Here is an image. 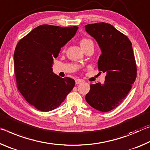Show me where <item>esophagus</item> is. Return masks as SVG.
I'll return each mask as SVG.
<instances>
[{"mask_svg": "<svg viewBox=\"0 0 150 150\" xmlns=\"http://www.w3.org/2000/svg\"><path fill=\"white\" fill-rule=\"evenodd\" d=\"M84 82V81L81 79H76V84H82V83Z\"/></svg>", "mask_w": 150, "mask_h": 150, "instance_id": "34e87169", "label": "esophagus"}]
</instances>
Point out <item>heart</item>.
<instances>
[{
	"mask_svg": "<svg viewBox=\"0 0 150 150\" xmlns=\"http://www.w3.org/2000/svg\"><path fill=\"white\" fill-rule=\"evenodd\" d=\"M80 44L81 47L84 49L86 46H87L88 45H90V44H93V42L90 40V39L82 38V40H80Z\"/></svg>",
	"mask_w": 150,
	"mask_h": 150,
	"instance_id": "heart-1",
	"label": "heart"
}]
</instances>
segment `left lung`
Here are the masks:
<instances>
[{
    "label": "left lung",
    "mask_w": 150,
    "mask_h": 150,
    "mask_svg": "<svg viewBox=\"0 0 150 150\" xmlns=\"http://www.w3.org/2000/svg\"><path fill=\"white\" fill-rule=\"evenodd\" d=\"M85 29L101 49L98 68L106 74L104 84H90L86 100L98 111L109 112L123 102L136 80L137 68L132 43L110 24H87Z\"/></svg>",
    "instance_id": "8db88e82"
}]
</instances>
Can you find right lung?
<instances>
[{"label": "right lung", "mask_w": 150, "mask_h": 150, "mask_svg": "<svg viewBox=\"0 0 150 150\" xmlns=\"http://www.w3.org/2000/svg\"><path fill=\"white\" fill-rule=\"evenodd\" d=\"M78 29V26L43 24L17 44L14 54L17 88L26 101L38 110L56 109L74 87V80L54 74L52 67L54 58Z\"/></svg>", "instance_id": "obj_1"}]
</instances>
